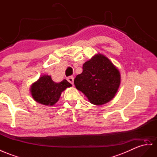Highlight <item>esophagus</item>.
Returning <instances> with one entry per match:
<instances>
[{
	"mask_svg": "<svg viewBox=\"0 0 157 157\" xmlns=\"http://www.w3.org/2000/svg\"><path fill=\"white\" fill-rule=\"evenodd\" d=\"M67 81L69 82L71 84H72V85H73V84H74V78L72 77V76H70V77H68L67 79Z\"/></svg>",
	"mask_w": 157,
	"mask_h": 157,
	"instance_id": "34e87169",
	"label": "esophagus"
}]
</instances>
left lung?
<instances>
[{
  "instance_id": "left-lung-1",
  "label": "left lung",
  "mask_w": 157,
  "mask_h": 157,
  "mask_svg": "<svg viewBox=\"0 0 157 157\" xmlns=\"http://www.w3.org/2000/svg\"><path fill=\"white\" fill-rule=\"evenodd\" d=\"M121 83L119 71L105 56L98 54L83 63V71L74 79L81 91L94 105H101L113 99Z\"/></svg>"
}]
</instances>
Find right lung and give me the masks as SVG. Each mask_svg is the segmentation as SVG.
<instances>
[{"mask_svg": "<svg viewBox=\"0 0 157 157\" xmlns=\"http://www.w3.org/2000/svg\"><path fill=\"white\" fill-rule=\"evenodd\" d=\"M72 86L66 79L56 83L51 76L44 75L32 84L31 95L36 101L42 105L53 106L58 102L62 92Z\"/></svg>", "mask_w": 157, "mask_h": 157, "instance_id": "add662e5", "label": "right lung"}]
</instances>
